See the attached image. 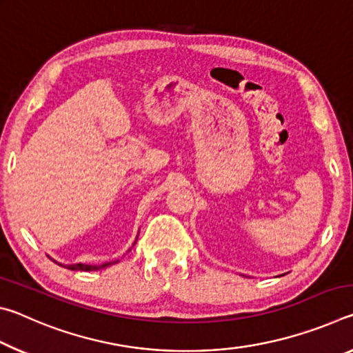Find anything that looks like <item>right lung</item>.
Returning a JSON list of instances; mask_svg holds the SVG:
<instances>
[{
    "label": "right lung",
    "instance_id": "add662e5",
    "mask_svg": "<svg viewBox=\"0 0 353 353\" xmlns=\"http://www.w3.org/2000/svg\"><path fill=\"white\" fill-rule=\"evenodd\" d=\"M137 240H139V236H137ZM137 240H135V243H137ZM115 263H118V260L107 261V263H103V265H83V263H76V265H62V263H57V265L67 268V270H71V271H98V270H104V268L110 266V265H115Z\"/></svg>",
    "mask_w": 353,
    "mask_h": 353
}]
</instances>
